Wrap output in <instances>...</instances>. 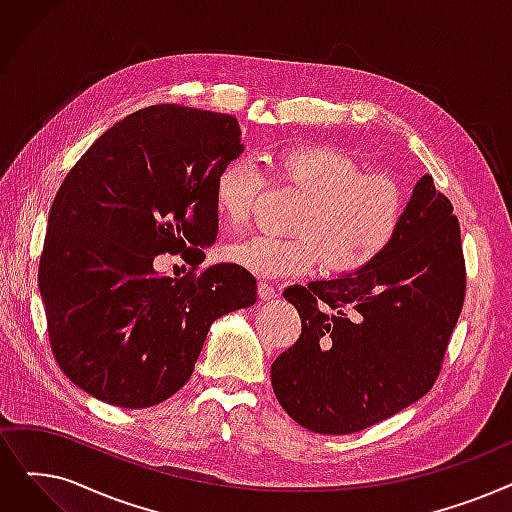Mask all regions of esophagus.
Wrapping results in <instances>:
<instances>
[{
	"label": "esophagus",
	"mask_w": 512,
	"mask_h": 512,
	"mask_svg": "<svg viewBox=\"0 0 512 512\" xmlns=\"http://www.w3.org/2000/svg\"><path fill=\"white\" fill-rule=\"evenodd\" d=\"M257 295H259L261 301H272V299H276V288L272 284H268V282H259Z\"/></svg>",
	"instance_id": "esophagus-1"
}]
</instances>
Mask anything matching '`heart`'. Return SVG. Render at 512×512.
I'll use <instances>...</instances> for the list:
<instances>
[{
    "instance_id": "1",
    "label": "heart",
    "mask_w": 512,
    "mask_h": 512,
    "mask_svg": "<svg viewBox=\"0 0 512 512\" xmlns=\"http://www.w3.org/2000/svg\"><path fill=\"white\" fill-rule=\"evenodd\" d=\"M280 182L303 192L295 238L257 234L228 244L224 259L261 278L297 276L324 261L335 274L358 272L379 259L402 226L406 196L393 175L364 173L330 146H299L274 161ZM265 177L249 159H234L213 182V205L230 226L249 219Z\"/></svg>"
}]
</instances>
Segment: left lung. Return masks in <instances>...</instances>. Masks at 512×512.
<instances>
[{"label": "left lung", "mask_w": 512, "mask_h": 512, "mask_svg": "<svg viewBox=\"0 0 512 512\" xmlns=\"http://www.w3.org/2000/svg\"><path fill=\"white\" fill-rule=\"evenodd\" d=\"M464 286L452 203L422 175L379 259L284 291L301 337L272 364L280 406L309 431L347 435L418 402L439 374Z\"/></svg>", "instance_id": "1"}]
</instances>
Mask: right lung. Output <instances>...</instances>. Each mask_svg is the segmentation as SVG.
Listing matches in <instances>:
<instances>
[{
    "label": "right lung",
    "instance_id": "add662e5",
    "mask_svg": "<svg viewBox=\"0 0 512 512\" xmlns=\"http://www.w3.org/2000/svg\"><path fill=\"white\" fill-rule=\"evenodd\" d=\"M230 115L177 104L115 123L64 177L39 259L62 372L119 408H150L192 376L211 324L257 301L251 272L217 263L169 278L154 257L201 263L217 236L213 182L244 152Z\"/></svg>",
    "mask_w": 512,
    "mask_h": 512
}]
</instances>
